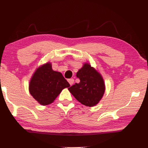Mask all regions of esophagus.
<instances>
[{
  "label": "esophagus",
  "instance_id": "34e87169",
  "mask_svg": "<svg viewBox=\"0 0 148 148\" xmlns=\"http://www.w3.org/2000/svg\"><path fill=\"white\" fill-rule=\"evenodd\" d=\"M69 83V84L71 85V86H72L73 84H74V79H69L68 80Z\"/></svg>",
  "mask_w": 148,
  "mask_h": 148
}]
</instances>
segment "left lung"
I'll use <instances>...</instances> for the list:
<instances>
[{"mask_svg":"<svg viewBox=\"0 0 148 148\" xmlns=\"http://www.w3.org/2000/svg\"><path fill=\"white\" fill-rule=\"evenodd\" d=\"M80 79L68 88L77 100L87 106H94L100 102L105 92L102 77L90 64L85 63L76 74Z\"/></svg>","mask_w":148,"mask_h":148,"instance_id":"obj_1","label":"left lung"}]
</instances>
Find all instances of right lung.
<instances>
[{
	"mask_svg": "<svg viewBox=\"0 0 148 148\" xmlns=\"http://www.w3.org/2000/svg\"><path fill=\"white\" fill-rule=\"evenodd\" d=\"M70 84L64 78L61 73L52 69L50 62L38 67L29 82L30 94L41 105L51 104L64 88Z\"/></svg>",
	"mask_w": 148,
	"mask_h": 148,
	"instance_id": "obj_1",
	"label": "right lung"
}]
</instances>
